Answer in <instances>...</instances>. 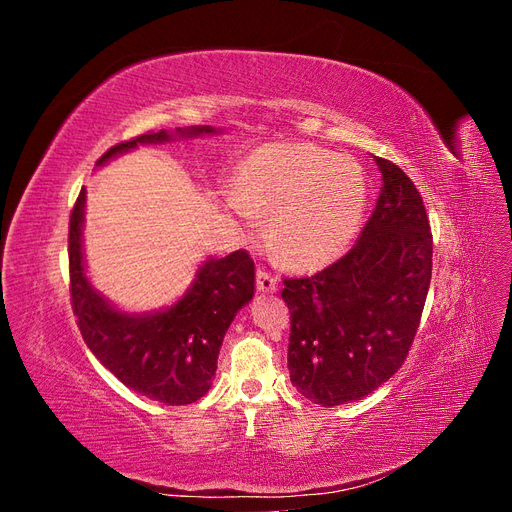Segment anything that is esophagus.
<instances>
[{"label":"esophagus","instance_id":"obj_1","mask_svg":"<svg viewBox=\"0 0 512 512\" xmlns=\"http://www.w3.org/2000/svg\"><path fill=\"white\" fill-rule=\"evenodd\" d=\"M256 286L262 294H269V292L277 290V280L273 275H269L267 271H258L256 273Z\"/></svg>","mask_w":512,"mask_h":512}]
</instances>
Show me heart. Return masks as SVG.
<instances>
[{"mask_svg": "<svg viewBox=\"0 0 512 512\" xmlns=\"http://www.w3.org/2000/svg\"><path fill=\"white\" fill-rule=\"evenodd\" d=\"M224 209L239 220L269 218V243L286 265L327 267L361 226L363 168L309 143L262 145L239 164Z\"/></svg>", "mask_w": 512, "mask_h": 512, "instance_id": "heart-1", "label": "heart"}]
</instances>
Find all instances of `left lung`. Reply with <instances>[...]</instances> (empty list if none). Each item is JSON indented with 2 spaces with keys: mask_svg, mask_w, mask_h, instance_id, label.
<instances>
[{
  "mask_svg": "<svg viewBox=\"0 0 512 512\" xmlns=\"http://www.w3.org/2000/svg\"><path fill=\"white\" fill-rule=\"evenodd\" d=\"M376 209L331 267L284 280L292 327L290 380L320 406L374 393L404 365L431 282L433 241L423 198L397 164L376 158Z\"/></svg>",
  "mask_w": 512,
  "mask_h": 512,
  "instance_id": "8db88e82",
  "label": "left lung"
}]
</instances>
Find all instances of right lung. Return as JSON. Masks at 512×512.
Here are the masks:
<instances>
[{
	"instance_id": "add662e5",
	"label": "right lung",
	"mask_w": 512,
	"mask_h": 512,
	"mask_svg": "<svg viewBox=\"0 0 512 512\" xmlns=\"http://www.w3.org/2000/svg\"><path fill=\"white\" fill-rule=\"evenodd\" d=\"M222 128L188 126L136 136L108 149L98 168L138 145H166L218 136ZM87 190L70 215L72 307L87 348L128 389L166 406H188L213 386L224 335L239 309L254 297V262L243 250L207 256L181 297L160 309L128 312L91 284L83 228Z\"/></svg>"
}]
</instances>
